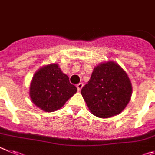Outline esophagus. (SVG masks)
I'll use <instances>...</instances> for the list:
<instances>
[{"label":"esophagus","mask_w":155,"mask_h":155,"mask_svg":"<svg viewBox=\"0 0 155 155\" xmlns=\"http://www.w3.org/2000/svg\"><path fill=\"white\" fill-rule=\"evenodd\" d=\"M83 84L82 83H79V84L76 85V87H77L78 91H80V90H82V88H83Z\"/></svg>","instance_id":"1"}]
</instances>
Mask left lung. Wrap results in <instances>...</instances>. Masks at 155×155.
<instances>
[{
    "label": "left lung",
    "instance_id": "obj_1",
    "mask_svg": "<svg viewBox=\"0 0 155 155\" xmlns=\"http://www.w3.org/2000/svg\"><path fill=\"white\" fill-rule=\"evenodd\" d=\"M81 94L93 115L108 118L124 110L131 97L132 86L126 72L109 61L94 68Z\"/></svg>",
    "mask_w": 155,
    "mask_h": 155
}]
</instances>
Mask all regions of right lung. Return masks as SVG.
I'll use <instances>...</instances> for the list:
<instances>
[{"label": "right lung", "instance_id": "obj_1", "mask_svg": "<svg viewBox=\"0 0 155 155\" xmlns=\"http://www.w3.org/2000/svg\"><path fill=\"white\" fill-rule=\"evenodd\" d=\"M77 91L58 64L45 65L35 73L30 85V97L35 105L45 112L59 110Z\"/></svg>", "mask_w": 155, "mask_h": 155}]
</instances>
